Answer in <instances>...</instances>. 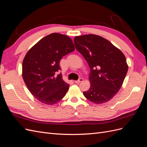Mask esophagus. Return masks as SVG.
Wrapping results in <instances>:
<instances>
[{
  "label": "esophagus",
  "instance_id": "obj_1",
  "mask_svg": "<svg viewBox=\"0 0 147 147\" xmlns=\"http://www.w3.org/2000/svg\"><path fill=\"white\" fill-rule=\"evenodd\" d=\"M82 82H83V79L82 78H79L78 80L75 81V83H81Z\"/></svg>",
  "mask_w": 147,
  "mask_h": 147
}]
</instances>
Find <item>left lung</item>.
<instances>
[{
	"instance_id": "left-lung-1",
	"label": "left lung",
	"mask_w": 147,
	"mask_h": 147,
	"mask_svg": "<svg viewBox=\"0 0 147 147\" xmlns=\"http://www.w3.org/2000/svg\"><path fill=\"white\" fill-rule=\"evenodd\" d=\"M74 44L90 68V88L83 92L84 97L99 104L112 99L127 72L125 56L107 40L94 34L75 37Z\"/></svg>"
}]
</instances>
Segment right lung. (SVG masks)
Listing matches in <instances>:
<instances>
[{
    "instance_id": "right-lung-1",
    "label": "right lung",
    "mask_w": 147,
    "mask_h": 147,
    "mask_svg": "<svg viewBox=\"0 0 147 147\" xmlns=\"http://www.w3.org/2000/svg\"><path fill=\"white\" fill-rule=\"evenodd\" d=\"M75 50L72 39L53 33L31 48L23 61V78L35 98L47 105H54L66 94L69 84L61 74L59 62L64 56Z\"/></svg>"
}]
</instances>
